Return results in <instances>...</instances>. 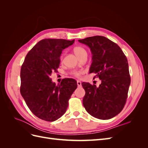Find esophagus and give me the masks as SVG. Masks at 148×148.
I'll use <instances>...</instances> for the list:
<instances>
[{"mask_svg":"<svg viewBox=\"0 0 148 148\" xmlns=\"http://www.w3.org/2000/svg\"><path fill=\"white\" fill-rule=\"evenodd\" d=\"M77 85H78V87H80L82 86V82L80 81H78H78H77Z\"/></svg>","mask_w":148,"mask_h":148,"instance_id":"esophagus-1","label":"esophagus"}]
</instances>
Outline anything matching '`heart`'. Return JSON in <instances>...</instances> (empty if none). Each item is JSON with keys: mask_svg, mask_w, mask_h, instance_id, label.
<instances>
[{"mask_svg": "<svg viewBox=\"0 0 148 148\" xmlns=\"http://www.w3.org/2000/svg\"><path fill=\"white\" fill-rule=\"evenodd\" d=\"M73 52L75 53V54L76 55L78 59H79L80 57L84 55H87V52L86 49L83 48L82 46H76L73 48ZM63 59V57H61V60ZM71 75H72L74 77L79 78L81 77L82 75L83 74V71H79V70H74L71 71Z\"/></svg>", "mask_w": 148, "mask_h": 148, "instance_id": "b5f03b06", "label": "heart"}]
</instances>
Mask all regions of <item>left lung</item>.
<instances>
[{"label":"left lung","instance_id":"obj_1","mask_svg":"<svg viewBox=\"0 0 148 148\" xmlns=\"http://www.w3.org/2000/svg\"><path fill=\"white\" fill-rule=\"evenodd\" d=\"M78 41L87 45L92 53L89 73L101 80L99 87L83 82L85 90L83 104L94 117L108 120L122 110L126 103L130 76L126 56L117 44L104 36H95Z\"/></svg>","mask_w":148,"mask_h":148}]
</instances>
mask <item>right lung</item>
Listing matches in <instances>:
<instances>
[{
    "instance_id": "right-lung-1",
    "label": "right lung",
    "mask_w": 148,
    "mask_h": 148,
    "mask_svg": "<svg viewBox=\"0 0 148 148\" xmlns=\"http://www.w3.org/2000/svg\"><path fill=\"white\" fill-rule=\"evenodd\" d=\"M72 41L44 39L26 55L20 71V92L30 110L37 117L53 122L66 110L69 101L77 88L73 78H64L56 85L50 78L59 67L62 51Z\"/></svg>"
}]
</instances>
